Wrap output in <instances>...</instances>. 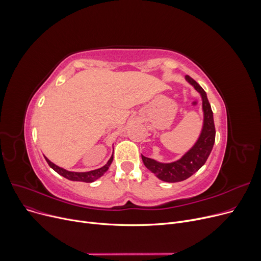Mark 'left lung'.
Masks as SVG:
<instances>
[{
    "label": "left lung",
    "mask_w": 261,
    "mask_h": 261,
    "mask_svg": "<svg viewBox=\"0 0 261 261\" xmlns=\"http://www.w3.org/2000/svg\"><path fill=\"white\" fill-rule=\"evenodd\" d=\"M186 79L200 93L202 97L204 120L203 128L198 141L181 159L172 163H160L142 155L144 165L159 179L166 182H179L186 180L196 173L207 160L213 149L214 142H215L216 129L215 124H214L211 104L207 100L205 91L190 75H187Z\"/></svg>",
    "instance_id": "8db88e82"
}]
</instances>
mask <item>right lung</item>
<instances>
[{
    "label": "right lung",
    "instance_id": "obj_1",
    "mask_svg": "<svg viewBox=\"0 0 261 261\" xmlns=\"http://www.w3.org/2000/svg\"><path fill=\"white\" fill-rule=\"evenodd\" d=\"M45 157V156H44ZM113 159H114V156L111 157V159L107 161V163L98 168V170H95V171H90V172H85V173H76V172H69V171H66L64 170V168L60 167L56 164H54L53 162H50L47 158L45 157V160L47 161L48 165L53 168L54 171H56L59 175L63 176L64 178L68 179V180H71V181H82V182H94L95 180H97L98 178H100L107 170H109L110 165L112 164L113 162Z\"/></svg>",
    "mask_w": 261,
    "mask_h": 261
}]
</instances>
